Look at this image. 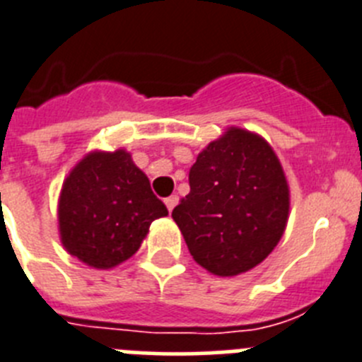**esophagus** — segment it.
Here are the masks:
<instances>
[{
	"mask_svg": "<svg viewBox=\"0 0 362 362\" xmlns=\"http://www.w3.org/2000/svg\"><path fill=\"white\" fill-rule=\"evenodd\" d=\"M164 204H165V207H168V211L171 212V211H173V209H175V205L178 204V197H177V194H171V197L165 198Z\"/></svg>",
	"mask_w": 362,
	"mask_h": 362,
	"instance_id": "esophagus-1",
	"label": "esophagus"
}]
</instances>
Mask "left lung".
Instances as JSON below:
<instances>
[{"instance_id": "obj_1", "label": "left lung", "mask_w": 362, "mask_h": 362, "mask_svg": "<svg viewBox=\"0 0 362 362\" xmlns=\"http://www.w3.org/2000/svg\"><path fill=\"white\" fill-rule=\"evenodd\" d=\"M189 194L173 209L192 259L207 272L234 276L264 261L288 223L289 187L262 137L228 128L189 171Z\"/></svg>"}]
</instances>
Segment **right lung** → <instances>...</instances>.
Masks as SVG:
<instances>
[{
	"mask_svg": "<svg viewBox=\"0 0 362 362\" xmlns=\"http://www.w3.org/2000/svg\"><path fill=\"white\" fill-rule=\"evenodd\" d=\"M162 216H168V209L124 150L89 153L71 171L60 192L64 248L98 269L130 259L151 221Z\"/></svg>",
	"mask_w": 362,
	"mask_h": 362,
	"instance_id": "1",
	"label": "right lung"
}]
</instances>
